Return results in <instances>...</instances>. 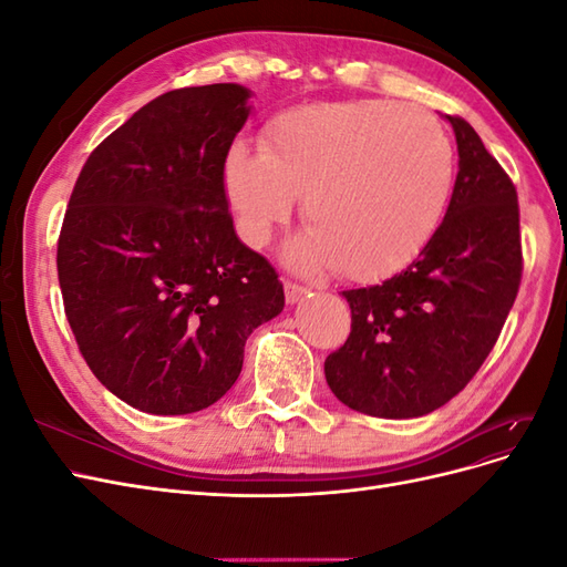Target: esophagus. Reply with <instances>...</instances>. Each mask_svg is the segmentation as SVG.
Returning a JSON list of instances; mask_svg holds the SVG:
<instances>
[{"label": "esophagus", "mask_w": 567, "mask_h": 567, "mask_svg": "<svg viewBox=\"0 0 567 567\" xmlns=\"http://www.w3.org/2000/svg\"><path fill=\"white\" fill-rule=\"evenodd\" d=\"M284 290H286V302H290V305H296L298 300H302L307 293H310V288L300 286L298 281H290V279L284 284Z\"/></svg>", "instance_id": "34e87169"}]
</instances>
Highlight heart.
Returning <instances> with one entry per match:
<instances>
[{"label": "heart", "instance_id": "heart-1", "mask_svg": "<svg viewBox=\"0 0 567 567\" xmlns=\"http://www.w3.org/2000/svg\"><path fill=\"white\" fill-rule=\"evenodd\" d=\"M454 165L450 134L423 109L381 99L312 104L274 120L265 148L234 144L225 188L246 244H267L305 196L310 229L290 246V260L375 281L431 244Z\"/></svg>", "mask_w": 567, "mask_h": 567}]
</instances>
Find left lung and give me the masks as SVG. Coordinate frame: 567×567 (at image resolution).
<instances>
[{
  "instance_id": "obj_1",
  "label": "left lung",
  "mask_w": 567,
  "mask_h": 567,
  "mask_svg": "<svg viewBox=\"0 0 567 567\" xmlns=\"http://www.w3.org/2000/svg\"><path fill=\"white\" fill-rule=\"evenodd\" d=\"M447 120L458 173L431 244L381 286L342 290L352 331L323 373L342 404L369 416L414 419L456 398L492 352L520 288L516 186L466 120Z\"/></svg>"
}]
</instances>
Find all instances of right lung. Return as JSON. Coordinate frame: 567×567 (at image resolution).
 Instances as JSON below:
<instances>
[{
  "label": "right lung",
  "mask_w": 567,
  "mask_h": 567,
  "mask_svg": "<svg viewBox=\"0 0 567 567\" xmlns=\"http://www.w3.org/2000/svg\"><path fill=\"white\" fill-rule=\"evenodd\" d=\"M248 96L221 82L148 101L90 153L68 200V323L101 385L146 414L215 404L252 329L284 310L279 274L238 241L225 192Z\"/></svg>",
  "instance_id": "1"
}]
</instances>
